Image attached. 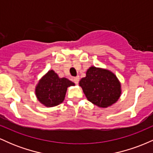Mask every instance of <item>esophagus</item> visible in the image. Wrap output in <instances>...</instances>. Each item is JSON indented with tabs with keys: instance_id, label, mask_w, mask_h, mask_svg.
<instances>
[{
	"instance_id": "1",
	"label": "esophagus",
	"mask_w": 153,
	"mask_h": 153,
	"mask_svg": "<svg viewBox=\"0 0 153 153\" xmlns=\"http://www.w3.org/2000/svg\"><path fill=\"white\" fill-rule=\"evenodd\" d=\"M79 80H80V78H79V76L75 77V78H73V82H74L75 84H78V83Z\"/></svg>"
}]
</instances>
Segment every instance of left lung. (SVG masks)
I'll return each instance as SVG.
<instances>
[{
	"instance_id": "obj_1",
	"label": "left lung",
	"mask_w": 153,
	"mask_h": 153,
	"mask_svg": "<svg viewBox=\"0 0 153 153\" xmlns=\"http://www.w3.org/2000/svg\"><path fill=\"white\" fill-rule=\"evenodd\" d=\"M79 85L90 102L100 108H108L118 101L122 85L113 72L105 68L91 66Z\"/></svg>"
}]
</instances>
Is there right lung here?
<instances>
[{
  "mask_svg": "<svg viewBox=\"0 0 153 153\" xmlns=\"http://www.w3.org/2000/svg\"><path fill=\"white\" fill-rule=\"evenodd\" d=\"M73 85L74 82L66 78H59L53 70H51L39 80L35 87V95L45 106H56L63 102L68 88Z\"/></svg>",
  "mask_w": 153,
  "mask_h": 153,
  "instance_id": "right-lung-1",
  "label": "right lung"
}]
</instances>
